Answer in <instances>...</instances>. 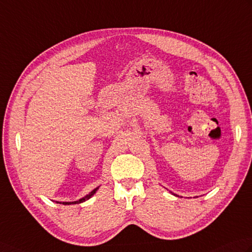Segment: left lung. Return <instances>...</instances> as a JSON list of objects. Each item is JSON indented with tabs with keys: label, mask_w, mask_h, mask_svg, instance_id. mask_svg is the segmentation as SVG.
I'll return each mask as SVG.
<instances>
[{
	"label": "left lung",
	"mask_w": 252,
	"mask_h": 252,
	"mask_svg": "<svg viewBox=\"0 0 252 252\" xmlns=\"http://www.w3.org/2000/svg\"><path fill=\"white\" fill-rule=\"evenodd\" d=\"M174 195H176V194H174Z\"/></svg>",
	"instance_id": "8db88e82"
}]
</instances>
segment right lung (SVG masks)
Returning a JSON list of instances; mask_svg holds the SVG:
<instances>
[{
    "label": "right lung",
    "instance_id": "right-lung-1",
    "mask_svg": "<svg viewBox=\"0 0 252 252\" xmlns=\"http://www.w3.org/2000/svg\"><path fill=\"white\" fill-rule=\"evenodd\" d=\"M97 189H98V187H97V188H95L94 190H92V191L89 193V194H87L86 196H84L83 198H80V200H78V201H75V202H62V203L57 202V203L63 204V205H72V204H80V203H83V202H85V201H87V200H89V198L97 191Z\"/></svg>",
    "mask_w": 252,
    "mask_h": 252
}]
</instances>
